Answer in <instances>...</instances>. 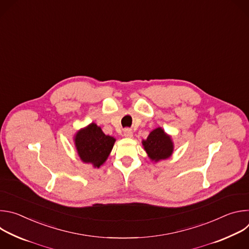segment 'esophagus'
Segmentation results:
<instances>
[{
    "label": "esophagus",
    "mask_w": 249,
    "mask_h": 249,
    "mask_svg": "<svg viewBox=\"0 0 249 249\" xmlns=\"http://www.w3.org/2000/svg\"><path fill=\"white\" fill-rule=\"evenodd\" d=\"M124 136L126 137V138H132L133 137V132L131 131V129H129V128H127V129H124Z\"/></svg>",
    "instance_id": "1"
}]
</instances>
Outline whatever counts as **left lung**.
Segmentation results:
<instances>
[{
	"label": "left lung",
	"instance_id": "obj_1",
	"mask_svg": "<svg viewBox=\"0 0 249 249\" xmlns=\"http://www.w3.org/2000/svg\"><path fill=\"white\" fill-rule=\"evenodd\" d=\"M149 158L154 161H160L171 157L173 153V142L162 128L153 130L146 140L142 142Z\"/></svg>",
	"mask_w": 249,
	"mask_h": 249
}]
</instances>
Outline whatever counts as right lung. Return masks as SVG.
Here are the masks:
<instances>
[{"instance_id": "add662e5", "label": "right lung", "mask_w": 249, "mask_h": 249, "mask_svg": "<svg viewBox=\"0 0 249 249\" xmlns=\"http://www.w3.org/2000/svg\"><path fill=\"white\" fill-rule=\"evenodd\" d=\"M74 141L82 161L98 168L107 160L116 140L105 135L95 123H90L76 133Z\"/></svg>"}]
</instances>
